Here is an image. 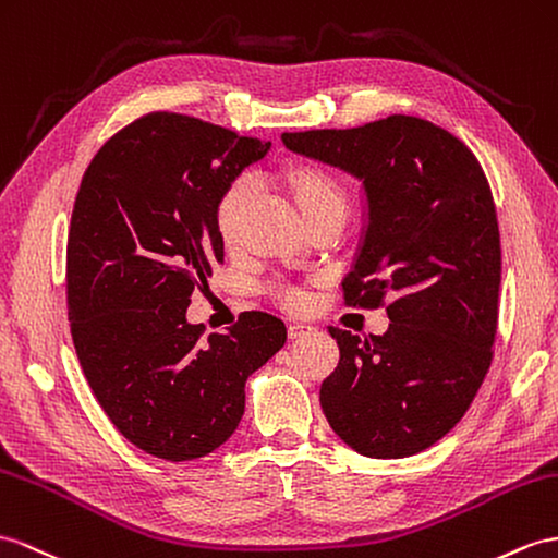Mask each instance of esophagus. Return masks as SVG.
<instances>
[{
	"label": "esophagus",
	"mask_w": 558,
	"mask_h": 558,
	"mask_svg": "<svg viewBox=\"0 0 558 558\" xmlns=\"http://www.w3.org/2000/svg\"><path fill=\"white\" fill-rule=\"evenodd\" d=\"M310 331H312V326L305 324V322H291L289 324V338H303Z\"/></svg>",
	"instance_id": "esophagus-1"
}]
</instances>
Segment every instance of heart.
<instances>
[{
  "instance_id": "1",
  "label": "heart",
  "mask_w": 558,
  "mask_h": 558,
  "mask_svg": "<svg viewBox=\"0 0 558 558\" xmlns=\"http://www.w3.org/2000/svg\"><path fill=\"white\" fill-rule=\"evenodd\" d=\"M283 186L289 189L295 206L301 208L305 222L317 220L324 215H345L348 194L343 184L336 180L331 172L310 162H298L283 170ZM248 203V182L243 177L229 182L213 203V225L225 246H234L241 234V217ZM277 301L289 310H301L305 305V293L287 283H277L269 291Z\"/></svg>"
}]
</instances>
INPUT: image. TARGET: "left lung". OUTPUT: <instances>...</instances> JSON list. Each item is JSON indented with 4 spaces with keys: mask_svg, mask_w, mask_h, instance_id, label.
Wrapping results in <instances>:
<instances>
[{
    "mask_svg": "<svg viewBox=\"0 0 558 558\" xmlns=\"http://www.w3.org/2000/svg\"><path fill=\"white\" fill-rule=\"evenodd\" d=\"M281 140L364 182L369 227L343 301L390 319L362 343L329 326L341 360L319 390L326 421L364 457L424 452L466 414L495 355L501 248L487 177L464 142L414 116Z\"/></svg>",
    "mask_w": 558,
    "mask_h": 558,
    "instance_id": "left-lung-1",
    "label": "left lung"
}]
</instances>
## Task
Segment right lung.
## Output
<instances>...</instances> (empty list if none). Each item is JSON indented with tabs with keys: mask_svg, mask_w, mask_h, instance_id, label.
<instances>
[{
	"mask_svg": "<svg viewBox=\"0 0 558 558\" xmlns=\"http://www.w3.org/2000/svg\"><path fill=\"white\" fill-rule=\"evenodd\" d=\"M267 148L156 111L116 132L80 182L65 246L73 345L106 416L146 454L189 461L227 442L246 378L287 343L283 322L260 310L208 338L184 319L225 260L213 203Z\"/></svg>",
	"mask_w": 558,
	"mask_h": 558,
	"instance_id": "1",
	"label": "right lung"
}]
</instances>
